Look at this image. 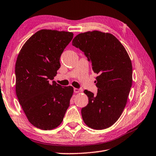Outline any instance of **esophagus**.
I'll use <instances>...</instances> for the list:
<instances>
[{
    "mask_svg": "<svg viewBox=\"0 0 156 156\" xmlns=\"http://www.w3.org/2000/svg\"><path fill=\"white\" fill-rule=\"evenodd\" d=\"M80 92H81V90H80V89L77 88H74V92L75 93H79Z\"/></svg>",
    "mask_w": 156,
    "mask_h": 156,
    "instance_id": "esophagus-1",
    "label": "esophagus"
}]
</instances>
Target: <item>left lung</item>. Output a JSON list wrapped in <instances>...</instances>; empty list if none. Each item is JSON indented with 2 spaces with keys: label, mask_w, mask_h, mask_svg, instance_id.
<instances>
[{
  "label": "left lung",
  "mask_w": 156,
  "mask_h": 156,
  "mask_svg": "<svg viewBox=\"0 0 156 156\" xmlns=\"http://www.w3.org/2000/svg\"><path fill=\"white\" fill-rule=\"evenodd\" d=\"M72 45L84 52L96 77L97 94L85 90L88 105L82 108L83 120L94 129L108 128L119 120L132 85V64L120 41L110 33L98 30L81 33Z\"/></svg>",
  "instance_id": "1"
}]
</instances>
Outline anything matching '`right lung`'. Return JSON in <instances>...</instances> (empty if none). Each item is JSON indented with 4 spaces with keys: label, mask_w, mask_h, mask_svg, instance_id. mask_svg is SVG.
Masks as SVG:
<instances>
[{
    "label": "right lung",
    "mask_w": 156,
    "mask_h": 156,
    "mask_svg": "<svg viewBox=\"0 0 156 156\" xmlns=\"http://www.w3.org/2000/svg\"><path fill=\"white\" fill-rule=\"evenodd\" d=\"M72 32L42 29L23 45L16 64V92L27 119L37 128L51 130L63 120L73 93L53 80L60 58Z\"/></svg>",
    "instance_id": "1"
}]
</instances>
